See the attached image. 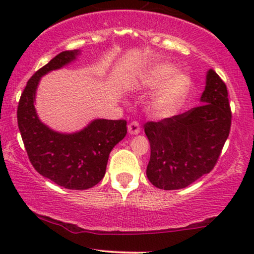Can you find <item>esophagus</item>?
Here are the masks:
<instances>
[{
	"label": "esophagus",
	"instance_id": "1",
	"mask_svg": "<svg viewBox=\"0 0 254 254\" xmlns=\"http://www.w3.org/2000/svg\"><path fill=\"white\" fill-rule=\"evenodd\" d=\"M127 131H129L130 135H137V133H139L141 127H139L138 122H136V121L131 122V123L127 125Z\"/></svg>",
	"mask_w": 254,
	"mask_h": 254
}]
</instances>
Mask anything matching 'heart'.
I'll return each instance as SVG.
<instances>
[{
  "mask_svg": "<svg viewBox=\"0 0 254 254\" xmlns=\"http://www.w3.org/2000/svg\"><path fill=\"white\" fill-rule=\"evenodd\" d=\"M137 86L144 90L160 88L151 106L159 117H170L182 109L188 99L192 78L186 72L177 71L170 63H156L139 75Z\"/></svg>",
  "mask_w": 254,
  "mask_h": 254,
  "instance_id": "1",
  "label": "heart"
}]
</instances>
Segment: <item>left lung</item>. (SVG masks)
<instances>
[{
	"mask_svg": "<svg viewBox=\"0 0 254 254\" xmlns=\"http://www.w3.org/2000/svg\"><path fill=\"white\" fill-rule=\"evenodd\" d=\"M199 106L160 122H148L150 143L147 177L157 189L178 190L209 173L216 165L232 124L226 83L206 72Z\"/></svg>",
	"mask_w": 254,
	"mask_h": 254,
	"instance_id": "1",
	"label": "left lung"
}]
</instances>
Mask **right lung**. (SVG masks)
Instances as JSON below:
<instances>
[{
  "instance_id": "add662e5",
  "label": "right lung",
  "mask_w": 254,
  "mask_h": 254,
  "mask_svg": "<svg viewBox=\"0 0 254 254\" xmlns=\"http://www.w3.org/2000/svg\"><path fill=\"white\" fill-rule=\"evenodd\" d=\"M80 55L63 51L28 80L19 106L17 125L31 164L43 177L69 190H87L106 172L111 150L127 135V121L94 119L81 131L62 133L42 123L34 103L40 77L61 69Z\"/></svg>"
}]
</instances>
